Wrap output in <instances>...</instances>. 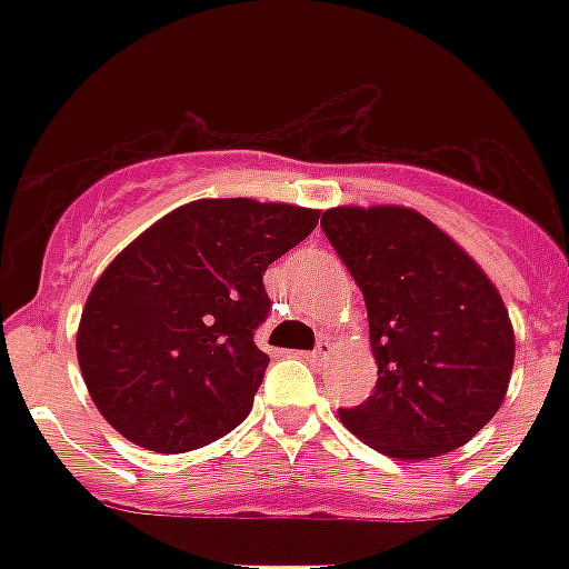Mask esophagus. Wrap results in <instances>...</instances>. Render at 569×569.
Here are the masks:
<instances>
[{
    "mask_svg": "<svg viewBox=\"0 0 569 569\" xmlns=\"http://www.w3.org/2000/svg\"><path fill=\"white\" fill-rule=\"evenodd\" d=\"M328 355H330V342H319V346L312 348L310 355H307V360H310V363H321V360H328Z\"/></svg>",
    "mask_w": 569,
    "mask_h": 569,
    "instance_id": "1",
    "label": "esophagus"
}]
</instances>
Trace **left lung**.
Here are the masks:
<instances>
[{"label":"left lung","instance_id":"obj_1","mask_svg":"<svg viewBox=\"0 0 569 569\" xmlns=\"http://www.w3.org/2000/svg\"><path fill=\"white\" fill-rule=\"evenodd\" d=\"M321 230L355 277L369 312L378 383L339 419L389 458L460 449L502 405L513 369V328L487 274L401 206H339Z\"/></svg>","mask_w":569,"mask_h":569}]
</instances>
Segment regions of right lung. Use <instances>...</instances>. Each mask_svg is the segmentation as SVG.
I'll return each instance as SVG.
<instances>
[{
  "label": "right lung",
  "mask_w": 569,
  "mask_h": 569,
  "mask_svg": "<svg viewBox=\"0 0 569 569\" xmlns=\"http://www.w3.org/2000/svg\"><path fill=\"white\" fill-rule=\"evenodd\" d=\"M319 212L244 197L194 200L120 250L79 321L93 405L136 446L180 455L230 433L253 407L271 312L262 274L316 230Z\"/></svg>",
  "instance_id": "add662e5"
}]
</instances>
